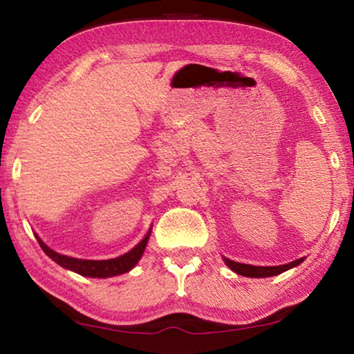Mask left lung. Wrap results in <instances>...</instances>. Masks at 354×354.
Wrapping results in <instances>:
<instances>
[{"mask_svg":"<svg viewBox=\"0 0 354 354\" xmlns=\"http://www.w3.org/2000/svg\"><path fill=\"white\" fill-rule=\"evenodd\" d=\"M226 266L234 270L236 273L242 274V277H248V278H267V277H274V274H279L286 270H289L292 267H297L298 263L303 262V257L298 261H293L286 263V266H277V267H257V266H248V263H241L236 261H230L225 259Z\"/></svg>","mask_w":354,"mask_h":354,"instance_id":"obj_1","label":"left lung"}]
</instances>
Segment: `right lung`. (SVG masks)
Instances as JSON below:
<instances>
[{"instance_id": "right-lung-1", "label": "right lung", "mask_w": 354, "mask_h": 354, "mask_svg": "<svg viewBox=\"0 0 354 354\" xmlns=\"http://www.w3.org/2000/svg\"><path fill=\"white\" fill-rule=\"evenodd\" d=\"M37 237V236H35ZM149 232L143 241L134 247L129 253L115 257V259H107V261H87V259H75V257H68L64 254H59L51 248H48L46 245L39 241V245L41 250L45 251L48 257H51L53 261L57 262L59 266L64 268H68L71 272H76L82 274V277H92V278H107V277H115V274H122L129 272L133 268L143 254V250L147 247Z\"/></svg>"}]
</instances>
